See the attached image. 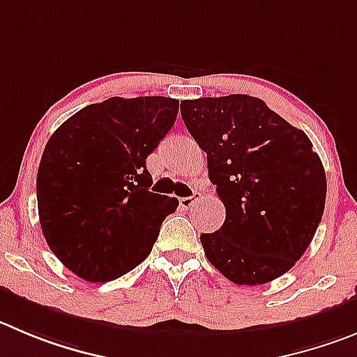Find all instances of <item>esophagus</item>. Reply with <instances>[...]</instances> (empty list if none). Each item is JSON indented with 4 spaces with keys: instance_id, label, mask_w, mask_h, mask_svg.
<instances>
[{
    "instance_id": "esophagus-1",
    "label": "esophagus",
    "mask_w": 357,
    "mask_h": 357,
    "mask_svg": "<svg viewBox=\"0 0 357 357\" xmlns=\"http://www.w3.org/2000/svg\"><path fill=\"white\" fill-rule=\"evenodd\" d=\"M199 201H201V194H199V192H194V195H192V197L179 199V204H181V208H185V209H192Z\"/></svg>"
}]
</instances>
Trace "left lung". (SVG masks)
I'll return each instance as SVG.
<instances>
[{
  "instance_id": "obj_1",
  "label": "left lung",
  "mask_w": 357,
  "mask_h": 357,
  "mask_svg": "<svg viewBox=\"0 0 357 357\" xmlns=\"http://www.w3.org/2000/svg\"><path fill=\"white\" fill-rule=\"evenodd\" d=\"M181 118L208 153L225 222L202 234L208 261L238 285H261L301 259L321 224L326 172L308 135L248 95L181 102Z\"/></svg>"
}]
</instances>
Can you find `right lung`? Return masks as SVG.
Returning <instances> with one entry per match:
<instances>
[{"instance_id": "add662e5", "label": "right lung", "mask_w": 357, "mask_h": 357, "mask_svg": "<svg viewBox=\"0 0 357 357\" xmlns=\"http://www.w3.org/2000/svg\"><path fill=\"white\" fill-rule=\"evenodd\" d=\"M167 96H112L66 119L36 174L40 227L52 254L86 282L132 271L178 199L149 192L146 158L178 116Z\"/></svg>"}]
</instances>
